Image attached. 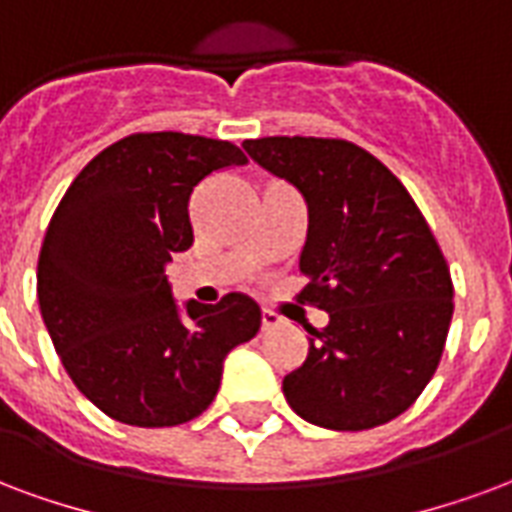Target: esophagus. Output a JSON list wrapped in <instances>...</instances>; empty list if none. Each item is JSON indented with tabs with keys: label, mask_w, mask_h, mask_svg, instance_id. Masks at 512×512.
<instances>
[{
	"label": "esophagus",
	"mask_w": 512,
	"mask_h": 512,
	"mask_svg": "<svg viewBox=\"0 0 512 512\" xmlns=\"http://www.w3.org/2000/svg\"><path fill=\"white\" fill-rule=\"evenodd\" d=\"M279 323H282L279 314L271 312V309H263V314H260V328H263V331H271V328H276Z\"/></svg>",
	"instance_id": "34e87169"
}]
</instances>
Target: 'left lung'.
<instances>
[{
    "mask_svg": "<svg viewBox=\"0 0 512 512\" xmlns=\"http://www.w3.org/2000/svg\"><path fill=\"white\" fill-rule=\"evenodd\" d=\"M244 149L304 195L298 301L328 312L282 380L287 404L333 431L388 423L429 385L448 339L453 282L437 238L404 184L350 140L279 135Z\"/></svg>",
    "mask_w": 512,
    "mask_h": 512,
    "instance_id": "left-lung-1",
    "label": "left lung"
}]
</instances>
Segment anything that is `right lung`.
<instances>
[{
    "mask_svg": "<svg viewBox=\"0 0 512 512\" xmlns=\"http://www.w3.org/2000/svg\"><path fill=\"white\" fill-rule=\"evenodd\" d=\"M230 165L227 140L135 132L102 149L56 206L37 301L62 366L97 410L140 429L179 426L214 401L227 352L260 331L244 293L173 301L165 266L192 246L189 198Z\"/></svg>",
    "mask_w": 512,
    "mask_h": 512,
    "instance_id": "right-lung-1",
    "label": "right lung"
}]
</instances>
